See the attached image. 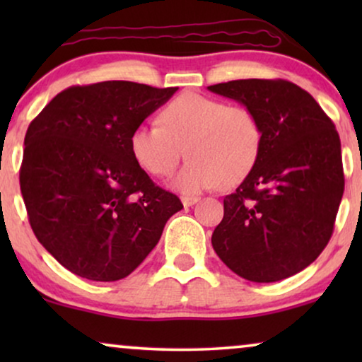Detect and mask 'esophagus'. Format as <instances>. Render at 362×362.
I'll return each mask as SVG.
<instances>
[{"label":"esophagus","instance_id":"34e87169","mask_svg":"<svg viewBox=\"0 0 362 362\" xmlns=\"http://www.w3.org/2000/svg\"><path fill=\"white\" fill-rule=\"evenodd\" d=\"M197 201H199V199H197V197H194V196H182L181 197V202H182V206H185V207L194 206Z\"/></svg>","mask_w":362,"mask_h":362}]
</instances>
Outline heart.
I'll return each instance as SVG.
<instances>
[{
    "label": "heart",
    "instance_id": "1",
    "mask_svg": "<svg viewBox=\"0 0 362 362\" xmlns=\"http://www.w3.org/2000/svg\"><path fill=\"white\" fill-rule=\"evenodd\" d=\"M160 123H141L130 136L135 161L153 176L173 175L186 155L189 161L171 186L181 194H199L232 186L249 175L259 158L264 132L250 108L187 92L161 112Z\"/></svg>",
    "mask_w": 362,
    "mask_h": 362
}]
</instances>
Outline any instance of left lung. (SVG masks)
Returning a JSON list of instances; mask_svg holds the SVG:
<instances>
[{
  "label": "left lung",
  "mask_w": 362,
  "mask_h": 362,
  "mask_svg": "<svg viewBox=\"0 0 362 362\" xmlns=\"http://www.w3.org/2000/svg\"><path fill=\"white\" fill-rule=\"evenodd\" d=\"M207 88L250 108L264 132L254 168L224 197L212 247L242 279H288L313 264L333 234L344 192L334 123L308 92L281 78Z\"/></svg>",
  "instance_id": "1"
}]
</instances>
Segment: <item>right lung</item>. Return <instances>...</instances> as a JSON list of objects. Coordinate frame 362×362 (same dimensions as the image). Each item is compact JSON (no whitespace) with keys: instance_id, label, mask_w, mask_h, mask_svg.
<instances>
[{"instance_id":"obj_1","label":"right lung","mask_w":362,"mask_h":362,"mask_svg":"<svg viewBox=\"0 0 362 362\" xmlns=\"http://www.w3.org/2000/svg\"><path fill=\"white\" fill-rule=\"evenodd\" d=\"M176 90L127 81L74 86L29 125L19 171L29 224L72 274L125 279L182 209L130 151L133 130Z\"/></svg>"}]
</instances>
